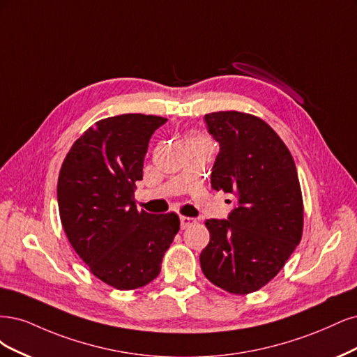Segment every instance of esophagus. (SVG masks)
<instances>
[{
	"instance_id": "obj_1",
	"label": "esophagus",
	"mask_w": 357,
	"mask_h": 357,
	"mask_svg": "<svg viewBox=\"0 0 357 357\" xmlns=\"http://www.w3.org/2000/svg\"><path fill=\"white\" fill-rule=\"evenodd\" d=\"M195 221L194 218H190V216H181V228L182 229H185V228H188V227H191V225H194Z\"/></svg>"
}]
</instances>
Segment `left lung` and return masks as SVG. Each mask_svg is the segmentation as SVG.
Here are the masks:
<instances>
[{
    "label": "left lung",
    "instance_id": "left-lung-1",
    "mask_svg": "<svg viewBox=\"0 0 357 357\" xmlns=\"http://www.w3.org/2000/svg\"><path fill=\"white\" fill-rule=\"evenodd\" d=\"M220 142L211 183L234 194L228 220H208L211 240L200 254L206 279L246 295L266 286L301 241L304 203L295 162L280 136L257 116L218 111L204 116Z\"/></svg>",
    "mask_w": 357,
    "mask_h": 357
}]
</instances>
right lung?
<instances>
[{"instance_id":"obj_1","label":"right lung","mask_w":357,"mask_h":357,"mask_svg":"<svg viewBox=\"0 0 357 357\" xmlns=\"http://www.w3.org/2000/svg\"><path fill=\"white\" fill-rule=\"evenodd\" d=\"M166 121L144 114L96 121L74 142L57 179L71 246L91 274L120 291L153 282L179 231L176 213L153 215L135 204L149 137Z\"/></svg>"}]
</instances>
